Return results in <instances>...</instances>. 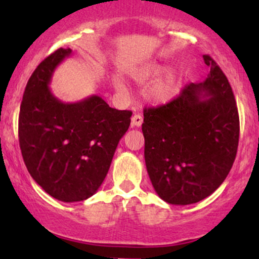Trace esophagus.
I'll return each instance as SVG.
<instances>
[{"mask_svg": "<svg viewBox=\"0 0 259 259\" xmlns=\"http://www.w3.org/2000/svg\"><path fill=\"white\" fill-rule=\"evenodd\" d=\"M142 121H144V118H142L141 114H134L133 118H132V126L134 127H139L141 126Z\"/></svg>", "mask_w": 259, "mask_h": 259, "instance_id": "obj_1", "label": "esophagus"}]
</instances>
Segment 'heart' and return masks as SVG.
Returning a JSON list of instances; mask_svg holds the SVG:
<instances>
[{
	"label": "heart",
	"instance_id": "1",
	"mask_svg": "<svg viewBox=\"0 0 259 259\" xmlns=\"http://www.w3.org/2000/svg\"><path fill=\"white\" fill-rule=\"evenodd\" d=\"M163 67L160 65H150V67H146L141 72V78L150 80L154 79L156 76H158L160 73H162ZM115 84L118 86H121V82L118 80L115 81ZM180 86V78L178 75L177 72H167L164 75H162L158 79V81L154 84L152 88V91H151V96L154 101L157 102H167V101L171 100L175 95L178 94V90H179Z\"/></svg>",
	"mask_w": 259,
	"mask_h": 259
}]
</instances>
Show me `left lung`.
<instances>
[{
	"label": "left lung",
	"instance_id": "1",
	"mask_svg": "<svg viewBox=\"0 0 259 259\" xmlns=\"http://www.w3.org/2000/svg\"><path fill=\"white\" fill-rule=\"evenodd\" d=\"M207 78L186 85L167 105L144 109L148 177L162 200L196 203L228 177L239 146L240 120L227 76L210 56Z\"/></svg>",
	"mask_w": 259,
	"mask_h": 259
}]
</instances>
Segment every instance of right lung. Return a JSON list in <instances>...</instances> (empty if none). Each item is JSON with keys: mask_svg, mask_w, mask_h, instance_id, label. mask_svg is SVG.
I'll list each match as a JSON object with an SVG mask.
<instances>
[{"mask_svg": "<svg viewBox=\"0 0 259 259\" xmlns=\"http://www.w3.org/2000/svg\"><path fill=\"white\" fill-rule=\"evenodd\" d=\"M70 49H58L37 65L26 84L19 112V146L24 163L50 196L63 202L91 197L105 180L132 111L112 108L92 95L75 103L50 90L52 74Z\"/></svg>", "mask_w": 259, "mask_h": 259, "instance_id": "add662e5", "label": "right lung"}]
</instances>
